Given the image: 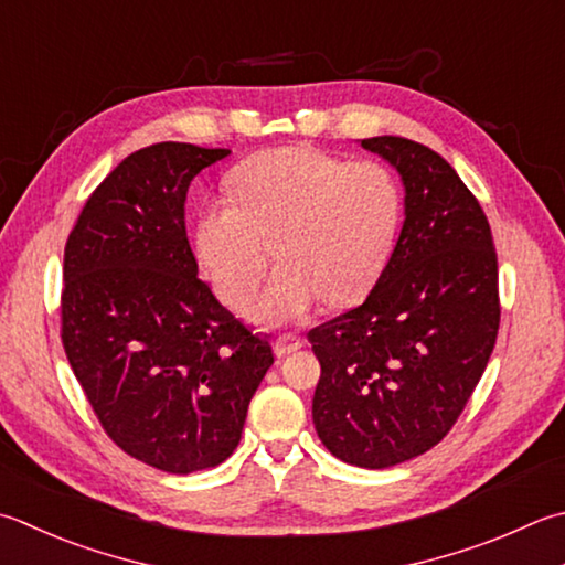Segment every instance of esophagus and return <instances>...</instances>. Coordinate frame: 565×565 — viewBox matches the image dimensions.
Segmentation results:
<instances>
[{
	"instance_id": "obj_1",
	"label": "esophagus",
	"mask_w": 565,
	"mask_h": 565,
	"mask_svg": "<svg viewBox=\"0 0 565 565\" xmlns=\"http://www.w3.org/2000/svg\"><path fill=\"white\" fill-rule=\"evenodd\" d=\"M301 348H303V342L298 340L296 335H279L274 342V350H276V355H279V358L291 355V352L301 350Z\"/></svg>"
}]
</instances>
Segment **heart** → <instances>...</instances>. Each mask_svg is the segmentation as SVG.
Instances as JSON below:
<instances>
[{
	"label": "heart",
	"instance_id": "heart-1",
	"mask_svg": "<svg viewBox=\"0 0 565 565\" xmlns=\"http://www.w3.org/2000/svg\"><path fill=\"white\" fill-rule=\"evenodd\" d=\"M230 198L203 205L195 252L232 311L257 303L264 326H289L323 301L348 308L367 296L392 257L404 215L396 175L380 161H345L316 147L254 153L230 173Z\"/></svg>",
	"mask_w": 565,
	"mask_h": 565
}]
</instances>
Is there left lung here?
Instances as JSON below:
<instances>
[{
  "label": "left lung",
  "mask_w": 565,
  "mask_h": 565,
  "mask_svg": "<svg viewBox=\"0 0 565 565\" xmlns=\"http://www.w3.org/2000/svg\"><path fill=\"white\" fill-rule=\"evenodd\" d=\"M406 188V220L367 301L308 333L320 362L318 438L335 458L382 470L448 436L500 330L492 230L452 166L402 137L362 139Z\"/></svg>",
  "instance_id": "1"
}]
</instances>
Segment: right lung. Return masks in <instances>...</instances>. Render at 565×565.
<instances>
[{
    "instance_id": "obj_1",
    "label": "right lung",
    "mask_w": 565,
    "mask_h": 565,
    "mask_svg": "<svg viewBox=\"0 0 565 565\" xmlns=\"http://www.w3.org/2000/svg\"><path fill=\"white\" fill-rule=\"evenodd\" d=\"M230 149L161 141L121 161L87 198L63 254L61 340L99 426L127 456L188 475L237 448L274 364L198 279L188 185Z\"/></svg>"
}]
</instances>
